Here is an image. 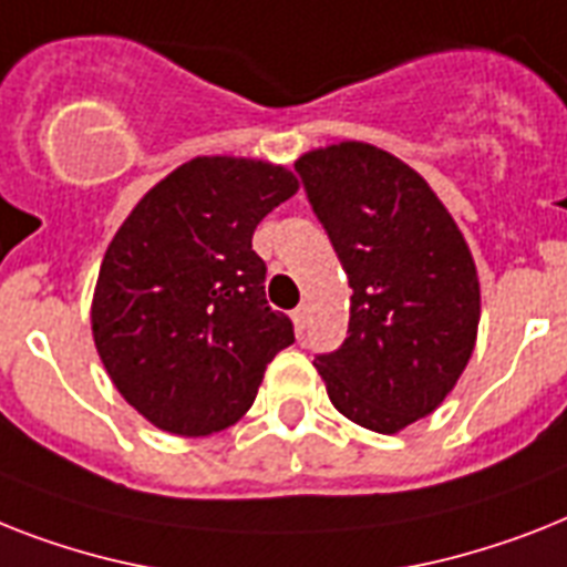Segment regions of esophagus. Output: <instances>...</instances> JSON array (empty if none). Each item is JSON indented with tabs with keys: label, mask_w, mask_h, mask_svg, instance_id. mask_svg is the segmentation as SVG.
I'll return each mask as SVG.
<instances>
[{
	"label": "esophagus",
	"mask_w": 567,
	"mask_h": 567,
	"mask_svg": "<svg viewBox=\"0 0 567 567\" xmlns=\"http://www.w3.org/2000/svg\"><path fill=\"white\" fill-rule=\"evenodd\" d=\"M291 320H293V326H297L299 334H302V331H306V323H308V306H297V308H293Z\"/></svg>",
	"instance_id": "34e87169"
}]
</instances>
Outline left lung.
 <instances>
[{"instance_id": "obj_1", "label": "left lung", "mask_w": 567, "mask_h": 567, "mask_svg": "<svg viewBox=\"0 0 567 567\" xmlns=\"http://www.w3.org/2000/svg\"><path fill=\"white\" fill-rule=\"evenodd\" d=\"M293 168L352 288L347 340L315 367L343 416L395 434L434 411L472 358V252L431 186L388 151L340 142Z\"/></svg>"}]
</instances>
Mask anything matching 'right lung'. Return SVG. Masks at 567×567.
I'll list each match as a JSON object with an SVG mask.
<instances>
[{"label": "right lung", "instance_id": "add662e5", "mask_svg": "<svg viewBox=\"0 0 567 567\" xmlns=\"http://www.w3.org/2000/svg\"><path fill=\"white\" fill-rule=\"evenodd\" d=\"M297 192L282 165L197 156L156 183L101 261L92 338L124 402L168 434L238 422L293 323L265 299L259 220Z\"/></svg>", "mask_w": 567, "mask_h": 567}]
</instances>
